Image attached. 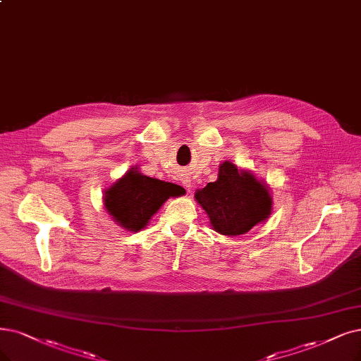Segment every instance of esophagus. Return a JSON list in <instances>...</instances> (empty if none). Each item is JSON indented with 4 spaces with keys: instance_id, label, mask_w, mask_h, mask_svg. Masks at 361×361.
Masks as SVG:
<instances>
[{
    "instance_id": "34e87169",
    "label": "esophagus",
    "mask_w": 361,
    "mask_h": 361,
    "mask_svg": "<svg viewBox=\"0 0 361 361\" xmlns=\"http://www.w3.org/2000/svg\"><path fill=\"white\" fill-rule=\"evenodd\" d=\"M184 184H188V188H189V181H184Z\"/></svg>"
}]
</instances>
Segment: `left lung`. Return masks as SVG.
Segmentation results:
<instances>
[{
	"label": "left lung",
	"instance_id": "obj_1",
	"mask_svg": "<svg viewBox=\"0 0 361 361\" xmlns=\"http://www.w3.org/2000/svg\"><path fill=\"white\" fill-rule=\"evenodd\" d=\"M196 201L219 233L236 236L269 217L272 197L269 190L250 172L238 171L231 162L220 165L219 178L197 190Z\"/></svg>",
	"mask_w": 361,
	"mask_h": 361
}]
</instances>
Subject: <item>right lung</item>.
Listing matches in <instances>:
<instances>
[{
    "mask_svg": "<svg viewBox=\"0 0 361 361\" xmlns=\"http://www.w3.org/2000/svg\"><path fill=\"white\" fill-rule=\"evenodd\" d=\"M176 184L142 176L130 169L113 188L105 192V208L122 228L137 232L169 196L178 195Z\"/></svg>",
    "mask_w": 361,
    "mask_h": 361,
    "instance_id": "add662e5",
    "label": "right lung"
}]
</instances>
